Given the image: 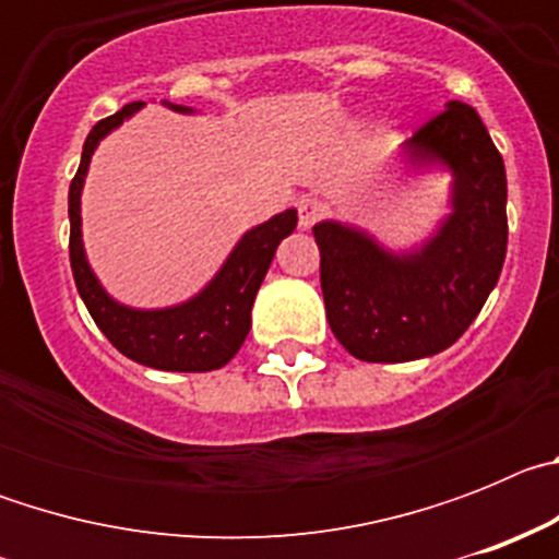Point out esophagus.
Returning <instances> with one entry per match:
<instances>
[{"instance_id":"esophagus-1","label":"esophagus","mask_w":559,"mask_h":559,"mask_svg":"<svg viewBox=\"0 0 559 559\" xmlns=\"http://www.w3.org/2000/svg\"><path fill=\"white\" fill-rule=\"evenodd\" d=\"M296 212H299V226L310 229L324 215V204L319 199H299L296 201Z\"/></svg>"}]
</instances>
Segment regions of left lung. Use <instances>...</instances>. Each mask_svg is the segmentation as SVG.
<instances>
[{
    "instance_id": "8db88e82",
    "label": "left lung",
    "mask_w": 559,
    "mask_h": 559,
    "mask_svg": "<svg viewBox=\"0 0 559 559\" xmlns=\"http://www.w3.org/2000/svg\"><path fill=\"white\" fill-rule=\"evenodd\" d=\"M406 176H451L445 218L389 249L355 224L319 221L322 294L341 347L369 364H400L448 349L484 308L507 257V170L476 108L445 103L397 153Z\"/></svg>"
}]
</instances>
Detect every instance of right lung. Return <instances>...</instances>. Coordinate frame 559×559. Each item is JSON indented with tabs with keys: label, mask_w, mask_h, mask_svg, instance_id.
I'll list each match as a JSON object with an SVG mask.
<instances>
[{
	"label": "right lung",
	"mask_w": 559,
	"mask_h": 559,
	"mask_svg": "<svg viewBox=\"0 0 559 559\" xmlns=\"http://www.w3.org/2000/svg\"><path fill=\"white\" fill-rule=\"evenodd\" d=\"M162 103L179 114H195V108L190 106ZM142 106L145 103H131L114 117L100 120L83 142L81 167L69 185L72 276L95 324L126 358L136 360L142 367L162 369V372H212V369L226 367L237 349L243 347L251 330L254 296L263 285L276 246L296 229V210L280 212L274 218L243 231L215 276L185 302L167 305V308H131V305L117 302L103 288L95 269L88 263L86 246H83L81 195L97 145L122 122L131 120Z\"/></svg>",
	"instance_id": "1"
}]
</instances>
